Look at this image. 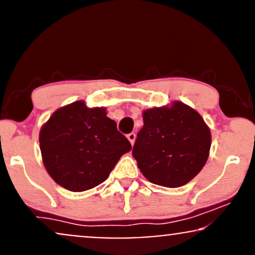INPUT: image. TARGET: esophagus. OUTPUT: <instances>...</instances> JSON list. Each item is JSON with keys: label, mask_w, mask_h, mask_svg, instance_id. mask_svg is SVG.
Wrapping results in <instances>:
<instances>
[{"label": "esophagus", "mask_w": 255, "mask_h": 255, "mask_svg": "<svg viewBox=\"0 0 255 255\" xmlns=\"http://www.w3.org/2000/svg\"><path fill=\"white\" fill-rule=\"evenodd\" d=\"M128 139L130 140V143H131V145H133V143H134V140H136V134H134L133 132H131V133H128Z\"/></svg>", "instance_id": "1"}]
</instances>
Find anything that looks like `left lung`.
<instances>
[{
	"mask_svg": "<svg viewBox=\"0 0 255 255\" xmlns=\"http://www.w3.org/2000/svg\"><path fill=\"white\" fill-rule=\"evenodd\" d=\"M132 155L142 174L152 184L180 187L208 161L211 132L202 116L181 101L143 111Z\"/></svg>",
	"mask_w": 255,
	"mask_h": 255,
	"instance_id": "obj_1",
	"label": "left lung"
}]
</instances>
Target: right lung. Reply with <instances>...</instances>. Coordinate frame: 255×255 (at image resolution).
Listing matches in <instances>:
<instances>
[{"label": "right lung", "mask_w": 255, "mask_h": 255, "mask_svg": "<svg viewBox=\"0 0 255 255\" xmlns=\"http://www.w3.org/2000/svg\"><path fill=\"white\" fill-rule=\"evenodd\" d=\"M39 143L49 175L71 192L100 185L119 158L131 150L106 109H91L82 100L56 110L41 127Z\"/></svg>", "instance_id": "add662e5"}]
</instances>
